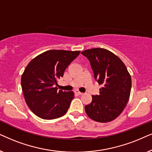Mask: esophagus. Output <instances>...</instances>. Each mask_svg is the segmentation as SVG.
<instances>
[{"label": "esophagus", "instance_id": "esophagus-1", "mask_svg": "<svg viewBox=\"0 0 152 152\" xmlns=\"http://www.w3.org/2000/svg\"><path fill=\"white\" fill-rule=\"evenodd\" d=\"M76 94H78V95H82V94H83V93L79 92V91H76Z\"/></svg>", "mask_w": 152, "mask_h": 152}]
</instances>
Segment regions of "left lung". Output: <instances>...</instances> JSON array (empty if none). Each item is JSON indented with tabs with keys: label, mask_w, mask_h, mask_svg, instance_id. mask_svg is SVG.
I'll return each instance as SVG.
<instances>
[{
	"label": "left lung",
	"mask_w": 152,
	"mask_h": 152,
	"mask_svg": "<svg viewBox=\"0 0 152 152\" xmlns=\"http://www.w3.org/2000/svg\"><path fill=\"white\" fill-rule=\"evenodd\" d=\"M88 58L99 85V94L85 106L88 116L98 122H109L120 115L126 106L131 89V75L121 59L110 50L94 48L81 52Z\"/></svg>",
	"instance_id": "left-lung-1"
}]
</instances>
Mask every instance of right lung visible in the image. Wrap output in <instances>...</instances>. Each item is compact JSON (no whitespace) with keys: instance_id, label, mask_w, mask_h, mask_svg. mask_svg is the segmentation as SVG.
Instances as JSON below:
<instances>
[{"instance_id":"right-lung-1","label":"right lung","mask_w":152,"mask_h":152,"mask_svg":"<svg viewBox=\"0 0 152 152\" xmlns=\"http://www.w3.org/2000/svg\"><path fill=\"white\" fill-rule=\"evenodd\" d=\"M80 50H50L30 61L21 76V88L29 108L40 118L53 120L67 112L73 91L58 90L56 85Z\"/></svg>"}]
</instances>
